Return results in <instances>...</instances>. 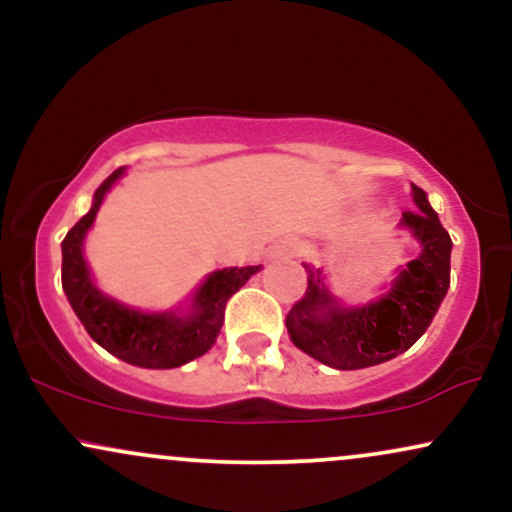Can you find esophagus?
I'll return each mask as SVG.
<instances>
[{"label":"esophagus","instance_id":"obj_1","mask_svg":"<svg viewBox=\"0 0 512 512\" xmlns=\"http://www.w3.org/2000/svg\"><path fill=\"white\" fill-rule=\"evenodd\" d=\"M272 252L274 255H293V252H296V243H293V240H279Z\"/></svg>","mask_w":512,"mask_h":512}]
</instances>
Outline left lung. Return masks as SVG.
I'll list each match as a JSON object with an SVG mask.
<instances>
[{
  "label": "left lung",
  "instance_id": "obj_1",
  "mask_svg": "<svg viewBox=\"0 0 512 512\" xmlns=\"http://www.w3.org/2000/svg\"><path fill=\"white\" fill-rule=\"evenodd\" d=\"M416 211H404L402 226L421 240V255L407 264L380 301L339 308L320 272L305 264L308 289L286 315V330L298 349L337 370H358L390 361L409 349L436 317L450 286L452 240L426 192L411 182Z\"/></svg>",
  "mask_w": 512,
  "mask_h": 512
}]
</instances>
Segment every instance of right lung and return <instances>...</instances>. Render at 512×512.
Instances as JSON below:
<instances>
[{"mask_svg":"<svg viewBox=\"0 0 512 512\" xmlns=\"http://www.w3.org/2000/svg\"><path fill=\"white\" fill-rule=\"evenodd\" d=\"M125 173L117 168L101 182L93 195V207L62 240V289L69 305L93 342L105 351L142 368H178L197 356L207 354L219 337L228 298L236 293L260 267H231L209 274L195 296V313L175 317L173 313H139L103 296L93 286L84 252L86 231L91 228L105 192Z\"/></svg>","mask_w":512,"mask_h":512,"instance_id":"right-lung-1","label":"right lung"}]
</instances>
